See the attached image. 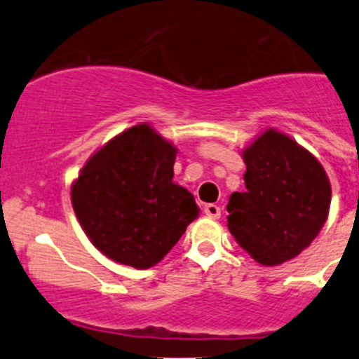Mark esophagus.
<instances>
[{
    "label": "esophagus",
    "instance_id": "34e87169",
    "mask_svg": "<svg viewBox=\"0 0 359 359\" xmlns=\"http://www.w3.org/2000/svg\"><path fill=\"white\" fill-rule=\"evenodd\" d=\"M205 213L210 217V219H220V206L210 203V205L205 206Z\"/></svg>",
    "mask_w": 359,
    "mask_h": 359
}]
</instances>
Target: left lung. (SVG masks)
Segmentation results:
<instances>
[{
    "mask_svg": "<svg viewBox=\"0 0 359 359\" xmlns=\"http://www.w3.org/2000/svg\"><path fill=\"white\" fill-rule=\"evenodd\" d=\"M245 193L227 203V227L262 266H280L313 243L330 210L332 187L313 154L267 128L243 149Z\"/></svg>",
    "mask_w": 359,
    "mask_h": 359,
    "instance_id": "1",
    "label": "left lung"
}]
</instances>
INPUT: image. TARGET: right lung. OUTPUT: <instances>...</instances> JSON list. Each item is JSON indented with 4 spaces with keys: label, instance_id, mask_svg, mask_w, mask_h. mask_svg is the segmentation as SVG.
I'll return each instance as SVG.
<instances>
[{
    "label": "right lung",
    "instance_id": "obj_1",
    "mask_svg": "<svg viewBox=\"0 0 359 359\" xmlns=\"http://www.w3.org/2000/svg\"><path fill=\"white\" fill-rule=\"evenodd\" d=\"M177 147L140 123L104 144L71 186L92 245L111 260L149 269L198 219L194 196L173 182Z\"/></svg>",
    "mask_w": 359,
    "mask_h": 359
}]
</instances>
